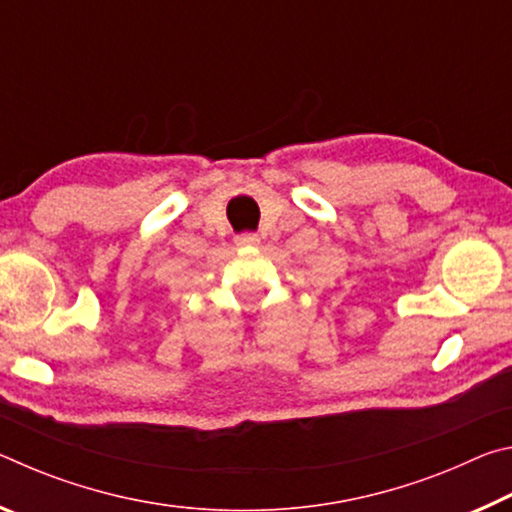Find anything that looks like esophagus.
I'll list each match as a JSON object with an SVG mask.
<instances>
[{
  "mask_svg": "<svg viewBox=\"0 0 512 512\" xmlns=\"http://www.w3.org/2000/svg\"><path fill=\"white\" fill-rule=\"evenodd\" d=\"M237 246H259V237L253 235V232H246V235L237 237Z\"/></svg>",
  "mask_w": 512,
  "mask_h": 512,
  "instance_id": "34e87169",
  "label": "esophagus"
}]
</instances>
